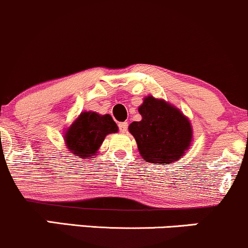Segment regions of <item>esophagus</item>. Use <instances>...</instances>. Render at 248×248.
I'll use <instances>...</instances> for the list:
<instances>
[{
  "label": "esophagus",
  "instance_id": "1",
  "mask_svg": "<svg viewBox=\"0 0 248 248\" xmlns=\"http://www.w3.org/2000/svg\"><path fill=\"white\" fill-rule=\"evenodd\" d=\"M119 129L122 134H126L127 129H128V124L127 122H121V124H119Z\"/></svg>",
  "mask_w": 248,
  "mask_h": 248
}]
</instances>
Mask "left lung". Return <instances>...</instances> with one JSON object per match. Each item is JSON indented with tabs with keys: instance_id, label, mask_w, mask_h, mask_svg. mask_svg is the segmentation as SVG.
I'll return each instance as SVG.
<instances>
[{
	"instance_id": "8db88e82",
	"label": "left lung",
	"mask_w": 248,
	"mask_h": 248,
	"mask_svg": "<svg viewBox=\"0 0 248 248\" xmlns=\"http://www.w3.org/2000/svg\"><path fill=\"white\" fill-rule=\"evenodd\" d=\"M140 121L129 124L139 153L146 162L168 165L180 160L193 141L189 119L164 99L148 95L139 107Z\"/></svg>"
}]
</instances>
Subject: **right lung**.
I'll return each instance as SVG.
<instances>
[{
	"label": "right lung",
	"instance_id": "1",
	"mask_svg": "<svg viewBox=\"0 0 248 248\" xmlns=\"http://www.w3.org/2000/svg\"><path fill=\"white\" fill-rule=\"evenodd\" d=\"M118 124L109 114L82 111L63 132L64 146L76 159L92 161L108 134L118 133Z\"/></svg>",
	"mask_w": 248,
	"mask_h": 248
}]
</instances>
